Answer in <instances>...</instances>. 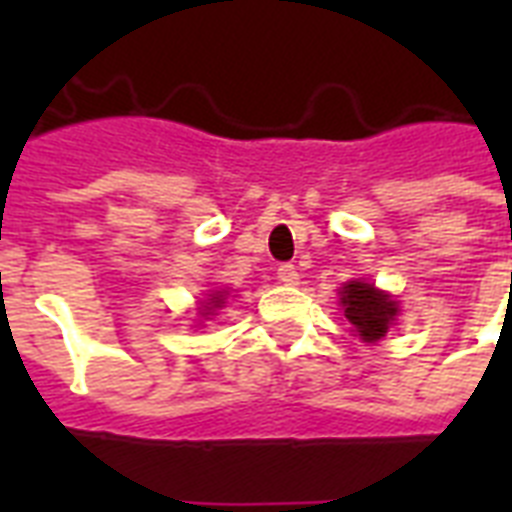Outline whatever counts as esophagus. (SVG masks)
<instances>
[{"instance_id":"1","label":"esophagus","mask_w":512,"mask_h":512,"mask_svg":"<svg viewBox=\"0 0 512 512\" xmlns=\"http://www.w3.org/2000/svg\"><path fill=\"white\" fill-rule=\"evenodd\" d=\"M297 279H300V273H297L295 265H289V263L279 265V281H281V284H287V287H295Z\"/></svg>"}]
</instances>
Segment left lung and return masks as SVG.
I'll return each instance as SVG.
<instances>
[{
  "label": "left lung",
  "mask_w": 512,
  "mask_h": 512,
  "mask_svg": "<svg viewBox=\"0 0 512 512\" xmlns=\"http://www.w3.org/2000/svg\"><path fill=\"white\" fill-rule=\"evenodd\" d=\"M340 305L353 332L364 342L382 340L398 316V303L393 295L366 281H348L340 289Z\"/></svg>",
  "instance_id": "left-lung-1"
}]
</instances>
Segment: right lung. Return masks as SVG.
Segmentation results:
<instances>
[{"instance_id":"1","label":"right lung","mask_w":512,"mask_h":512,"mask_svg":"<svg viewBox=\"0 0 512 512\" xmlns=\"http://www.w3.org/2000/svg\"><path fill=\"white\" fill-rule=\"evenodd\" d=\"M223 303H225V292H212V295L207 297V303L201 305V316L207 319V316H212V311L223 308Z\"/></svg>"}]
</instances>
